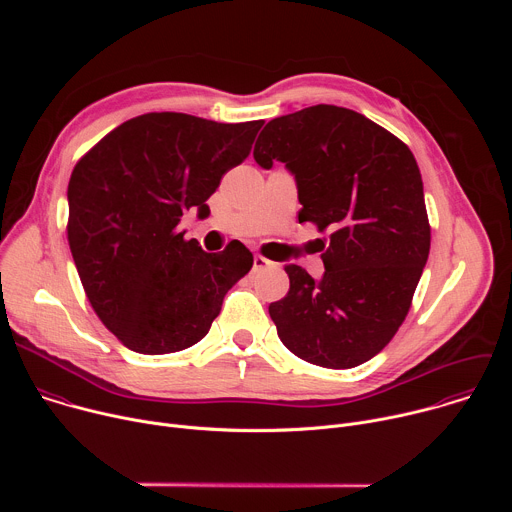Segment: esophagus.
Listing matches in <instances>:
<instances>
[{
	"instance_id": "obj_1",
	"label": "esophagus",
	"mask_w": 512,
	"mask_h": 512,
	"mask_svg": "<svg viewBox=\"0 0 512 512\" xmlns=\"http://www.w3.org/2000/svg\"><path fill=\"white\" fill-rule=\"evenodd\" d=\"M271 265H273V261H269V259L261 257V255H255V257H253V271H263V269H267V267H271Z\"/></svg>"
}]
</instances>
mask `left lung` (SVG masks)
<instances>
[{
	"label": "left lung",
	"mask_w": 512,
	"mask_h": 512,
	"mask_svg": "<svg viewBox=\"0 0 512 512\" xmlns=\"http://www.w3.org/2000/svg\"><path fill=\"white\" fill-rule=\"evenodd\" d=\"M255 162L285 164L300 223L330 229L324 275L285 265L289 291L269 306L281 342L306 362L352 369L379 354L403 324L429 255L423 182L413 154L364 115L314 105L271 119Z\"/></svg>",
	"instance_id": "1"
}]
</instances>
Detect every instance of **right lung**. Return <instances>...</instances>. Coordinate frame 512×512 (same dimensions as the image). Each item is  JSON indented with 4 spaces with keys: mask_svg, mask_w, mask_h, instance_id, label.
<instances>
[{
    "mask_svg": "<svg viewBox=\"0 0 512 512\" xmlns=\"http://www.w3.org/2000/svg\"><path fill=\"white\" fill-rule=\"evenodd\" d=\"M263 121L216 123L145 113L111 133L68 182V245L101 322L133 352L170 354L202 340L227 291L249 273L243 243L204 253L178 231L208 214L221 178L249 154Z\"/></svg>",
    "mask_w": 512,
    "mask_h": 512,
    "instance_id": "obj_1",
    "label": "right lung"
}]
</instances>
